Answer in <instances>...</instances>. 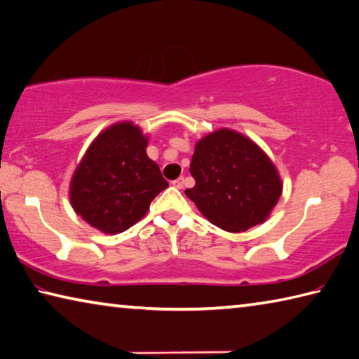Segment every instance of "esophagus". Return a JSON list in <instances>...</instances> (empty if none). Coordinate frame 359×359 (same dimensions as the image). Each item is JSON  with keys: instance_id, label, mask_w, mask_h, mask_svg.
<instances>
[{"instance_id": "esophagus-1", "label": "esophagus", "mask_w": 359, "mask_h": 359, "mask_svg": "<svg viewBox=\"0 0 359 359\" xmlns=\"http://www.w3.org/2000/svg\"><path fill=\"white\" fill-rule=\"evenodd\" d=\"M172 187L174 188H184V177H179V179H175V180H172Z\"/></svg>"}]
</instances>
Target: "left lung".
Returning a JSON list of instances; mask_svg holds the SVG:
<instances>
[{
    "label": "left lung",
    "instance_id": "1",
    "mask_svg": "<svg viewBox=\"0 0 359 359\" xmlns=\"http://www.w3.org/2000/svg\"><path fill=\"white\" fill-rule=\"evenodd\" d=\"M190 172L196 185L185 194L212 224L227 232L264 223L283 193L276 168L262 149L229 128L196 142Z\"/></svg>",
    "mask_w": 359,
    "mask_h": 359
}]
</instances>
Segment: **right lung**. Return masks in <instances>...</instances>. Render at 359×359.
Segmentation results:
<instances>
[{
  "label": "right lung",
  "instance_id": "add662e5",
  "mask_svg": "<svg viewBox=\"0 0 359 359\" xmlns=\"http://www.w3.org/2000/svg\"><path fill=\"white\" fill-rule=\"evenodd\" d=\"M146 147L147 136L132 122L114 123L94 140L70 182V204L86 223L105 233L127 231L168 188Z\"/></svg>",
  "mask_w": 359,
  "mask_h": 359
}]
</instances>
